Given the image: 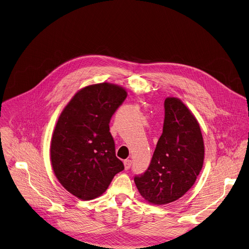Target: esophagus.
I'll list each match as a JSON object with an SVG mask.
<instances>
[{"mask_svg": "<svg viewBox=\"0 0 249 249\" xmlns=\"http://www.w3.org/2000/svg\"><path fill=\"white\" fill-rule=\"evenodd\" d=\"M124 167H125V170L130 169V167H131V160H124Z\"/></svg>", "mask_w": 249, "mask_h": 249, "instance_id": "34e87169", "label": "esophagus"}]
</instances>
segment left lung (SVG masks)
I'll return each instance as SVG.
<instances>
[{"mask_svg":"<svg viewBox=\"0 0 249 249\" xmlns=\"http://www.w3.org/2000/svg\"><path fill=\"white\" fill-rule=\"evenodd\" d=\"M163 133L147 171L134 182L152 205H167L182 197L195 184L205 158L199 124L192 111L176 97L165 100Z\"/></svg>","mask_w":249,"mask_h":249,"instance_id":"obj_1","label":"left lung"}]
</instances>
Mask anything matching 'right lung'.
Listing matches in <instances>:
<instances>
[{"mask_svg":"<svg viewBox=\"0 0 249 249\" xmlns=\"http://www.w3.org/2000/svg\"><path fill=\"white\" fill-rule=\"evenodd\" d=\"M126 97V90L116 84L88 85L60 113L51 142V162L61 186L80 199L100 196L124 170L109 123Z\"/></svg>","mask_w":249,"mask_h":249,"instance_id":"1","label":"right lung"}]
</instances>
